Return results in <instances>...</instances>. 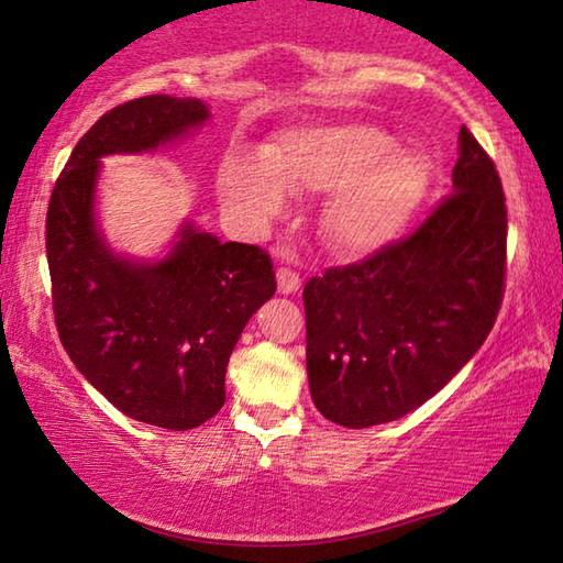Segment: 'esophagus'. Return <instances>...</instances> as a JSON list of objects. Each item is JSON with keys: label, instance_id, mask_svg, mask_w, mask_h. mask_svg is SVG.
I'll return each mask as SVG.
<instances>
[{"label": "esophagus", "instance_id": "esophagus-1", "mask_svg": "<svg viewBox=\"0 0 563 563\" xmlns=\"http://www.w3.org/2000/svg\"><path fill=\"white\" fill-rule=\"evenodd\" d=\"M276 287H279V295H295V291H299V287H302V279H299L297 272L282 266L279 272H276Z\"/></svg>", "mask_w": 563, "mask_h": 563}]
</instances>
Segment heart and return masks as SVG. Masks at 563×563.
Returning a JSON list of instances; mask_svg holds the SVG:
<instances>
[{
	"label": "heart",
	"mask_w": 563,
	"mask_h": 563,
	"mask_svg": "<svg viewBox=\"0 0 563 563\" xmlns=\"http://www.w3.org/2000/svg\"><path fill=\"white\" fill-rule=\"evenodd\" d=\"M433 168L422 153L397 148L374 122H330L284 130L258 161L230 156L218 172L225 207L253 228L279 220L291 195H330L320 214L328 249L372 256L410 225L426 202Z\"/></svg>",
	"instance_id": "1"
}]
</instances>
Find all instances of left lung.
<instances>
[{"instance_id":"obj_1","label":"left lung","mask_w":563,"mask_h":563,"mask_svg":"<svg viewBox=\"0 0 563 563\" xmlns=\"http://www.w3.org/2000/svg\"><path fill=\"white\" fill-rule=\"evenodd\" d=\"M451 179V197L415 235L305 284L310 395L338 426L405 418L472 361L495 325L505 287V195L466 128Z\"/></svg>"}]
</instances>
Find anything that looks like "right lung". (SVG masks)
I'll list each match as a JSON object with an SVG mask.
<instances>
[{
    "instance_id": "obj_1",
    "label": "right lung",
    "mask_w": 563,
    "mask_h": 563,
    "mask_svg": "<svg viewBox=\"0 0 563 563\" xmlns=\"http://www.w3.org/2000/svg\"><path fill=\"white\" fill-rule=\"evenodd\" d=\"M210 107L151 95L102 114L51 195L45 249L60 343L91 387L128 418L191 430L225 405L230 353L276 291L258 245L222 243L181 220L153 258L107 241L97 187L107 156H145L195 135Z\"/></svg>"
}]
</instances>
